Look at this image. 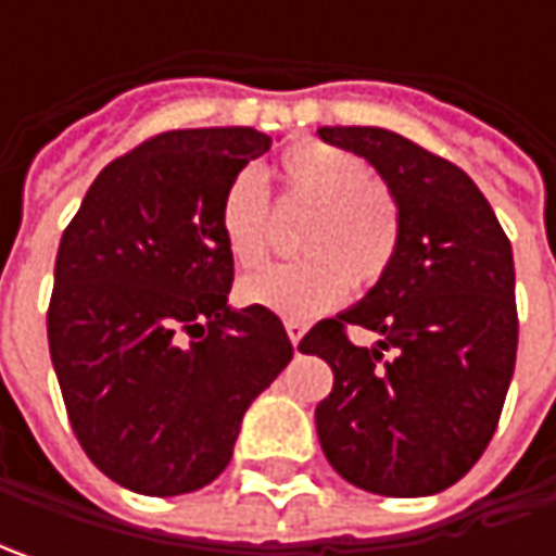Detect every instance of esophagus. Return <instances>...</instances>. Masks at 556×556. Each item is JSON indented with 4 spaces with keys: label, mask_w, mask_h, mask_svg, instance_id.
<instances>
[{
    "label": "esophagus",
    "mask_w": 556,
    "mask_h": 556,
    "mask_svg": "<svg viewBox=\"0 0 556 556\" xmlns=\"http://www.w3.org/2000/svg\"><path fill=\"white\" fill-rule=\"evenodd\" d=\"M285 331H288L290 343L296 346V343L303 340V333H306V321H296V318H288V321H285Z\"/></svg>",
    "instance_id": "obj_1"
}]
</instances>
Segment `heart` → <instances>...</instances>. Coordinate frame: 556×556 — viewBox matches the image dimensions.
<instances>
[{
    "instance_id": "obj_1",
    "label": "heart",
    "mask_w": 556,
    "mask_h": 556,
    "mask_svg": "<svg viewBox=\"0 0 556 556\" xmlns=\"http://www.w3.org/2000/svg\"><path fill=\"white\" fill-rule=\"evenodd\" d=\"M275 176L285 201L309 206L296 231L303 256L244 278L241 300L300 321L333 309L350 285L377 288L402 244V206L393 188L371 176L358 154L318 139L293 141L275 163ZM268 219L266 182L241 169L219 201V235L241 268L266 260Z\"/></svg>"
}]
</instances>
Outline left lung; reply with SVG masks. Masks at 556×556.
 <instances>
[{
  "mask_svg": "<svg viewBox=\"0 0 556 556\" xmlns=\"http://www.w3.org/2000/svg\"><path fill=\"white\" fill-rule=\"evenodd\" d=\"M318 136L371 163L402 206L387 278L300 343L333 371L315 408L318 442L365 492L433 495L480 460L502 417L520 328L510 241L445 157L377 126H321ZM346 324L380 332L378 346L355 348Z\"/></svg>",
  "mask_w": 556,
  "mask_h": 556,
  "instance_id": "1",
  "label": "left lung"
}]
</instances>
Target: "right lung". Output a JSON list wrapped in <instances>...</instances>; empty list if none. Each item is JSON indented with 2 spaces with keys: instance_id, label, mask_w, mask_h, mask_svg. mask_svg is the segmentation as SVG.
<instances>
[{
  "instance_id": "obj_1",
  "label": "right lung",
  "mask_w": 556,
  "mask_h": 556,
  "mask_svg": "<svg viewBox=\"0 0 556 556\" xmlns=\"http://www.w3.org/2000/svg\"><path fill=\"white\" fill-rule=\"evenodd\" d=\"M271 148L250 126L173 129L111 161L61 235L49 353L83 452L139 495L231 460L250 402L293 358L275 312L231 309L228 182Z\"/></svg>"
}]
</instances>
